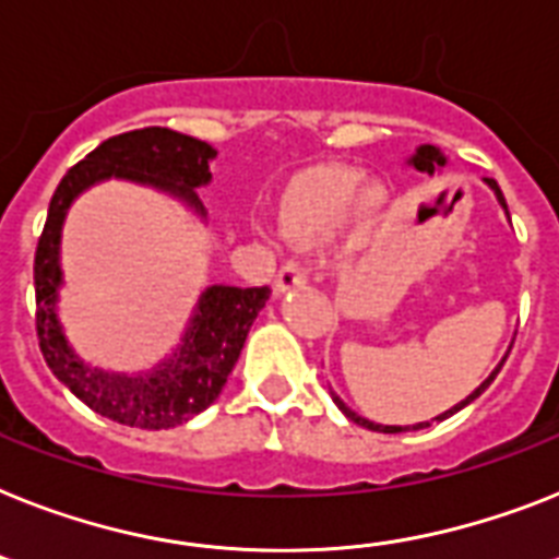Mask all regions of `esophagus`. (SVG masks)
<instances>
[{"mask_svg": "<svg viewBox=\"0 0 559 559\" xmlns=\"http://www.w3.org/2000/svg\"><path fill=\"white\" fill-rule=\"evenodd\" d=\"M302 283H306V269H302L299 262L288 260L283 269H280V274H276L274 290L276 294H285L288 288H294V285H302Z\"/></svg>", "mask_w": 559, "mask_h": 559, "instance_id": "esophagus-1", "label": "esophagus"}]
</instances>
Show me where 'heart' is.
<instances>
[{
    "mask_svg": "<svg viewBox=\"0 0 559 559\" xmlns=\"http://www.w3.org/2000/svg\"><path fill=\"white\" fill-rule=\"evenodd\" d=\"M357 202L359 225H373L389 193L377 182L362 186V170L352 165H317L290 179L283 197V223L299 239L331 237Z\"/></svg>",
    "mask_w": 559,
    "mask_h": 559,
    "instance_id": "1",
    "label": "heart"
}]
</instances>
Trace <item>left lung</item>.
<instances>
[{"label":"left lung","instance_id":"8db88e82","mask_svg":"<svg viewBox=\"0 0 559 559\" xmlns=\"http://www.w3.org/2000/svg\"><path fill=\"white\" fill-rule=\"evenodd\" d=\"M408 163H412L417 170H423V174H435V170L440 168V165H445V156L440 154V147H435V145H419V147H417V154H414L412 159H408ZM486 182H488V188H491V191L497 193V200H500V205L506 207V211H509V205H506V197H502L500 186H497L495 179H486ZM502 362H506V359H502ZM502 362L495 368V371H491V377H488V380L483 382V385H479L477 391H474V394L465 396L463 403H456L454 408H449V412L440 414V417H437V419L451 417V414H456V412H460V408H465V405H468V403H474V400H477V396L483 394V391H486L488 385H491V382H495V377H497V373H500ZM331 396H334V403L340 405V412H343L348 419H354L357 426L371 428V431H382V435H400V431H408V426H380V423H371V419H366V417H359V414H354L352 408H348V405H345L343 400H340V396L334 394V391H331ZM426 426H431V423H419V426H412V428H426Z\"/></svg>","mask_w":559,"mask_h":559}]
</instances>
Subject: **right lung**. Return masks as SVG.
I'll list each match as a JSON object with an SVG mask.
<instances>
[{"label":"right lung","instance_id":"obj_1","mask_svg":"<svg viewBox=\"0 0 559 559\" xmlns=\"http://www.w3.org/2000/svg\"><path fill=\"white\" fill-rule=\"evenodd\" d=\"M214 156L216 151L207 142L170 128L119 133L94 147L82 163L73 165L50 200L34 260L36 336H39L41 357L50 371L57 373V380L80 396L87 408L122 426L159 431V428L182 426L193 414L205 412L237 366L251 322L265 308L271 288L269 285L262 288L211 285L202 290L182 345L151 371L114 373L91 368L68 345L57 313L59 285H62L59 239H62L64 214L85 188L117 177L159 188L205 216V207L193 188L211 182L207 165Z\"/></svg>","mask_w":559,"mask_h":559}]
</instances>
